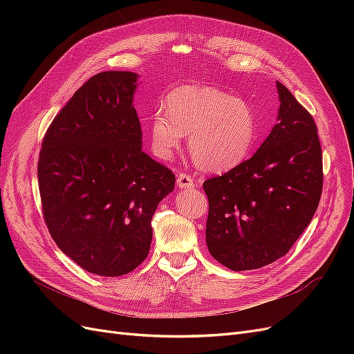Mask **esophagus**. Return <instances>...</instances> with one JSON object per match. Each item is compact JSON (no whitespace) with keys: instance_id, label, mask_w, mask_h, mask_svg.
<instances>
[{"instance_id":"34e87169","label":"esophagus","mask_w":354,"mask_h":354,"mask_svg":"<svg viewBox=\"0 0 354 354\" xmlns=\"http://www.w3.org/2000/svg\"><path fill=\"white\" fill-rule=\"evenodd\" d=\"M177 185L180 189H190L195 186V178L189 176V174H185L181 173L178 177H177Z\"/></svg>"}]
</instances>
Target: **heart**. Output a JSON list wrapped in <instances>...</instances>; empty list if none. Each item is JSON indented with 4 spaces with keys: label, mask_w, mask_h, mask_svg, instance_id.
<instances>
[{
    "label": "heart",
    "mask_w": 354,
    "mask_h": 354,
    "mask_svg": "<svg viewBox=\"0 0 354 354\" xmlns=\"http://www.w3.org/2000/svg\"><path fill=\"white\" fill-rule=\"evenodd\" d=\"M189 134V152L195 164L211 173L239 165L257 138L251 106L208 85H181L171 91L162 111L152 115L149 138L160 159H169Z\"/></svg>",
    "instance_id": "obj_1"
}]
</instances>
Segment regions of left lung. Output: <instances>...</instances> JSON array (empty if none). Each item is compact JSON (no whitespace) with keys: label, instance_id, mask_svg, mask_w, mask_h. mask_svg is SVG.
<instances>
[{"label":"left lung","instance_id":"8db88e82","mask_svg":"<svg viewBox=\"0 0 354 354\" xmlns=\"http://www.w3.org/2000/svg\"><path fill=\"white\" fill-rule=\"evenodd\" d=\"M276 85L277 124L259 151L203 181L208 251L234 272L260 269L283 257L322 196V147L313 116L283 84Z\"/></svg>","mask_w":354,"mask_h":354}]
</instances>
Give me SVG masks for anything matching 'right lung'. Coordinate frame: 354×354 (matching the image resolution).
I'll return each mask as SVG.
<instances>
[{
	"mask_svg": "<svg viewBox=\"0 0 354 354\" xmlns=\"http://www.w3.org/2000/svg\"><path fill=\"white\" fill-rule=\"evenodd\" d=\"M137 73L108 71L75 91L50 124L38 159L42 216L84 270L121 276L145 261L152 217L176 176L142 151Z\"/></svg>",
	"mask_w": 354,
	"mask_h": 354,
	"instance_id": "right-lung-1",
	"label": "right lung"
}]
</instances>
